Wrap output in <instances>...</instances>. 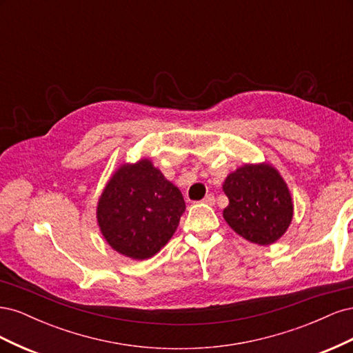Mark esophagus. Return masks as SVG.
<instances>
[{"label":"esophagus","instance_id":"esophagus-1","mask_svg":"<svg viewBox=\"0 0 353 353\" xmlns=\"http://www.w3.org/2000/svg\"><path fill=\"white\" fill-rule=\"evenodd\" d=\"M201 201L206 203V205H209V206H212V205H215V197H213L212 194H208Z\"/></svg>","mask_w":353,"mask_h":353}]
</instances>
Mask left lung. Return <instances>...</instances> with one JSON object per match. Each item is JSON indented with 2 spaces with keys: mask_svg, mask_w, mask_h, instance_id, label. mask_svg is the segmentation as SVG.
<instances>
[{
  "mask_svg": "<svg viewBox=\"0 0 353 353\" xmlns=\"http://www.w3.org/2000/svg\"><path fill=\"white\" fill-rule=\"evenodd\" d=\"M230 203L223 219L239 236L259 245L280 240L293 219V200L284 178L270 163H244L225 178Z\"/></svg>",
  "mask_w": 353,
  "mask_h": 353,
  "instance_id": "left-lung-1",
  "label": "left lung"
}]
</instances>
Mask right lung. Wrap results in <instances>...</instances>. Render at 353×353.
<instances>
[{"label": "right lung", "mask_w": 353, "mask_h": 353, "mask_svg": "<svg viewBox=\"0 0 353 353\" xmlns=\"http://www.w3.org/2000/svg\"><path fill=\"white\" fill-rule=\"evenodd\" d=\"M185 201L150 159L122 163L97 203V223L113 250L134 261L152 258L174 236Z\"/></svg>", "instance_id": "obj_1"}]
</instances>
